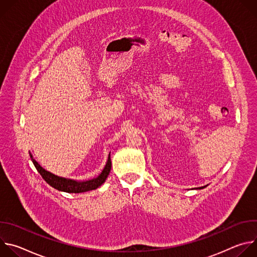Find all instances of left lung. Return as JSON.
Instances as JSON below:
<instances>
[{
	"label": "left lung",
	"mask_w": 257,
	"mask_h": 257,
	"mask_svg": "<svg viewBox=\"0 0 257 257\" xmlns=\"http://www.w3.org/2000/svg\"><path fill=\"white\" fill-rule=\"evenodd\" d=\"M204 187H206V186H203V187H199V188H197V189H202V188H204Z\"/></svg>",
	"instance_id": "1"
}]
</instances>
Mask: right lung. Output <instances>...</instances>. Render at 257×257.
Masks as SVG:
<instances>
[{"instance_id": "right-lung-1", "label": "right lung", "mask_w": 257, "mask_h": 257, "mask_svg": "<svg viewBox=\"0 0 257 257\" xmlns=\"http://www.w3.org/2000/svg\"><path fill=\"white\" fill-rule=\"evenodd\" d=\"M30 158L32 160V163L34 167L38 170V172L42 175L44 180L48 183L49 185H51L53 188L59 190V191H64L68 193H81V192H86L90 190H94L98 188L101 184H103L106 177L109 174V171H111L112 168V162H111V156H108L107 163L102 170L101 174L92 180L89 181H84V182H77L74 180H70V179H65L62 177H58L48 171H46L44 168H42L39 163L36 162L32 156L30 155Z\"/></svg>"}]
</instances>
